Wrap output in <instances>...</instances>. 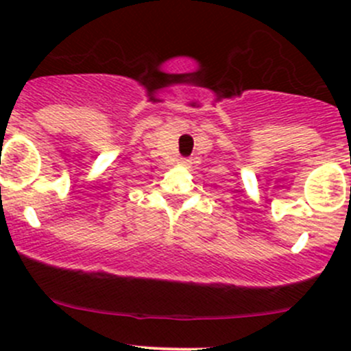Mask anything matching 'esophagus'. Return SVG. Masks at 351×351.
Returning <instances> with one entry per match:
<instances>
[{
	"instance_id": "34e87169",
	"label": "esophagus",
	"mask_w": 351,
	"mask_h": 351,
	"mask_svg": "<svg viewBox=\"0 0 351 351\" xmlns=\"http://www.w3.org/2000/svg\"><path fill=\"white\" fill-rule=\"evenodd\" d=\"M180 162H182V165H189V159L182 158V159H180Z\"/></svg>"
}]
</instances>
